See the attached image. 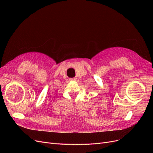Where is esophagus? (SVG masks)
<instances>
[{
  "instance_id": "esophagus-1",
  "label": "esophagus",
  "mask_w": 153,
  "mask_h": 153,
  "mask_svg": "<svg viewBox=\"0 0 153 153\" xmlns=\"http://www.w3.org/2000/svg\"><path fill=\"white\" fill-rule=\"evenodd\" d=\"M69 80H70V81H76V79L75 77H74V78H71V79H69Z\"/></svg>"
}]
</instances>
